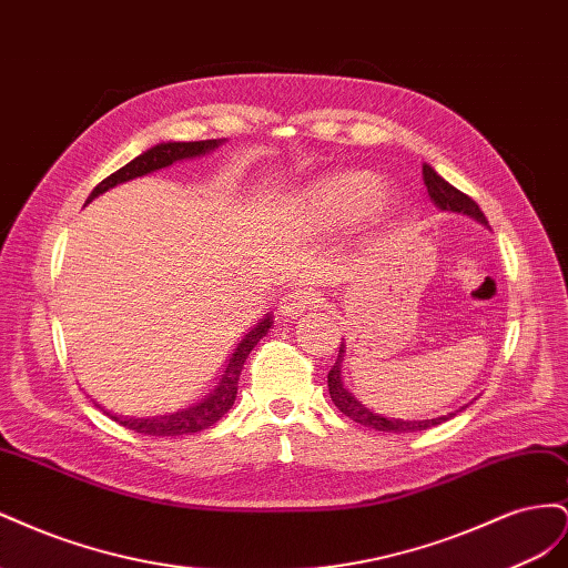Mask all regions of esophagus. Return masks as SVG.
I'll return each mask as SVG.
<instances>
[{
    "label": "esophagus",
    "mask_w": 568,
    "mask_h": 568,
    "mask_svg": "<svg viewBox=\"0 0 568 568\" xmlns=\"http://www.w3.org/2000/svg\"><path fill=\"white\" fill-rule=\"evenodd\" d=\"M324 294L320 288L313 286H296L284 294V298L280 301V313L286 317H298L301 313L311 311V307L320 305L324 298Z\"/></svg>",
    "instance_id": "esophagus-1"
}]
</instances>
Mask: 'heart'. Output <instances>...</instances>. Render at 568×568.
<instances>
[{"label":"heart","mask_w":568,"mask_h":568,"mask_svg":"<svg viewBox=\"0 0 568 568\" xmlns=\"http://www.w3.org/2000/svg\"><path fill=\"white\" fill-rule=\"evenodd\" d=\"M379 194V182L369 173H348L324 182L311 199L313 217L338 222L363 213Z\"/></svg>","instance_id":"heart-1"}]
</instances>
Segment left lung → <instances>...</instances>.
Segmentation results:
<instances>
[{
    "instance_id": "obj_1",
    "label": "left lung",
    "mask_w": 568,
    "mask_h": 568,
    "mask_svg": "<svg viewBox=\"0 0 568 568\" xmlns=\"http://www.w3.org/2000/svg\"><path fill=\"white\" fill-rule=\"evenodd\" d=\"M422 175H424V184L428 189V196L436 201L438 209L443 211H455V213H467L471 217H476L478 222H484L488 225V220L484 215V211L478 209V203L474 199H469L467 194H462L459 189H455L450 182H445L432 165L422 168ZM343 353V348L338 351ZM329 393H332V400L334 405L343 412V415L351 417L353 422L376 428V432H388V434H407V432H426V428H432L436 424L448 422L455 415L448 417H438V419H424V422H403V419H386L382 415H374L365 405H359L353 395L343 388L341 384V355L336 359V365L329 369Z\"/></svg>"
}]
</instances>
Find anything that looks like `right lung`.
<instances>
[{"instance_id":"right-lung-1","label":"right lung","mask_w":568,"mask_h":568,"mask_svg":"<svg viewBox=\"0 0 568 568\" xmlns=\"http://www.w3.org/2000/svg\"><path fill=\"white\" fill-rule=\"evenodd\" d=\"M220 144H222L220 140H203V142H168V144L151 146L149 151L142 153V156H136L128 165L115 170V173L109 175L106 180H101L92 189L88 203L92 199H97L99 194H104L106 189L120 184V182L149 175V173H153V170L168 168V165H173L175 161H182V159L201 156V153L211 151ZM270 326H272V320L265 317L261 324L255 326L253 332H248V336L242 343H239V348L234 351L225 374H222L220 386L203 403L189 407L184 412H175V415H163V417H151V419H123L118 415H109V417L118 424H123L125 428H132V432L142 434V436H184V434H199V432H203V428L213 426L215 422L225 417L227 409L234 405L239 374H242V369H244L248 353L257 346V341H261L267 334Z\"/></svg>"}]
</instances>
